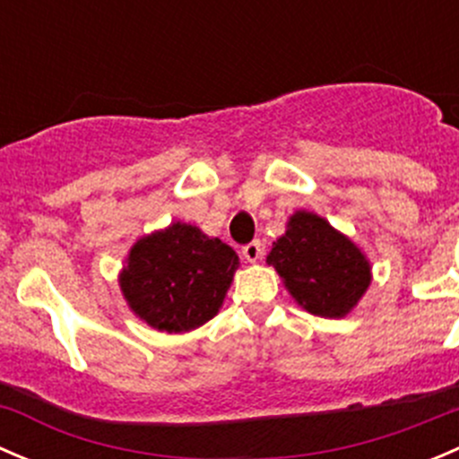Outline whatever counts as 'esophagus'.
<instances>
[{"label":"esophagus","mask_w":459,"mask_h":459,"mask_svg":"<svg viewBox=\"0 0 459 459\" xmlns=\"http://www.w3.org/2000/svg\"><path fill=\"white\" fill-rule=\"evenodd\" d=\"M242 255L248 259V262H259L264 255V244L259 242V239H255V242L247 244V247L242 248Z\"/></svg>","instance_id":"34e87169"}]
</instances>
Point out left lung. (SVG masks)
<instances>
[{"instance_id": "left-lung-1", "label": "left lung", "mask_w": 459, "mask_h": 459, "mask_svg": "<svg viewBox=\"0 0 459 459\" xmlns=\"http://www.w3.org/2000/svg\"><path fill=\"white\" fill-rule=\"evenodd\" d=\"M266 262L304 311L344 317L371 284V264L346 235L308 211L290 215L286 233L273 242Z\"/></svg>"}]
</instances>
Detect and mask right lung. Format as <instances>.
<instances>
[{
  "mask_svg": "<svg viewBox=\"0 0 459 459\" xmlns=\"http://www.w3.org/2000/svg\"><path fill=\"white\" fill-rule=\"evenodd\" d=\"M238 266L229 244L173 221L133 244L119 286L131 311L148 326L186 333L217 316Z\"/></svg>",
  "mask_w": 459,
  "mask_h": 459,
  "instance_id": "right-lung-1",
  "label": "right lung"
}]
</instances>
